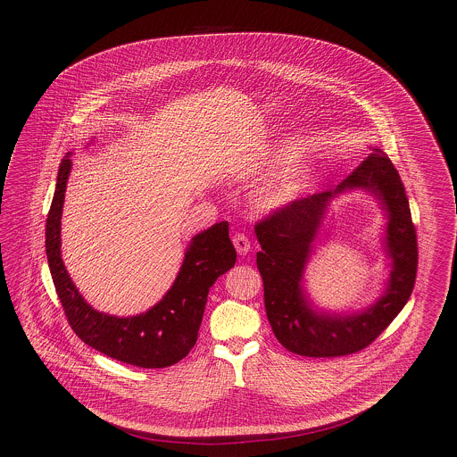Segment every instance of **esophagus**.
Here are the masks:
<instances>
[{
  "mask_svg": "<svg viewBox=\"0 0 457 457\" xmlns=\"http://www.w3.org/2000/svg\"><path fill=\"white\" fill-rule=\"evenodd\" d=\"M233 245L239 255H246L250 252V239L246 238L243 233H237L233 237Z\"/></svg>",
  "mask_w": 457,
  "mask_h": 457,
  "instance_id": "obj_1",
  "label": "esophagus"
}]
</instances>
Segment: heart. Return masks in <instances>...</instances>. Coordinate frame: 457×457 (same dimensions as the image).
<instances>
[{
	"mask_svg": "<svg viewBox=\"0 0 457 457\" xmlns=\"http://www.w3.org/2000/svg\"><path fill=\"white\" fill-rule=\"evenodd\" d=\"M287 161V155L276 154L270 155L263 164L276 168ZM313 187V176L304 168H287L270 181H267L259 190L253 192L250 198V207L262 216L274 214L291 207L302 196L306 195Z\"/></svg>",
	"mask_w": 457,
	"mask_h": 457,
	"instance_id": "heart-1",
	"label": "heart"
}]
</instances>
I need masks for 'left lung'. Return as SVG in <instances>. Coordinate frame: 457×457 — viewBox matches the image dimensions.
Here are the masks:
<instances>
[{
    "instance_id": "8db88e82",
    "label": "left lung",
    "mask_w": 457,
    "mask_h": 457,
    "mask_svg": "<svg viewBox=\"0 0 457 457\" xmlns=\"http://www.w3.org/2000/svg\"><path fill=\"white\" fill-rule=\"evenodd\" d=\"M361 189L373 195L388 220L383 249L392 270L383 295L356 312L317 307L303 286V270L314 253L329 202ZM262 250L257 267L270 327L284 348L312 358H332L367 348L408 303L413 291L418 246L410 202L387 154L373 147L332 192L315 194L274 212L255 226Z\"/></svg>"
}]
</instances>
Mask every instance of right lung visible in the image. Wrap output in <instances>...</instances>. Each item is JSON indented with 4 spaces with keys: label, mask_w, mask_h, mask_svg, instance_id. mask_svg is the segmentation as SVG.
<instances>
[{
    "label": "right lung",
    "mask_w": 457,
    "mask_h": 457,
    "mask_svg": "<svg viewBox=\"0 0 457 457\" xmlns=\"http://www.w3.org/2000/svg\"><path fill=\"white\" fill-rule=\"evenodd\" d=\"M71 155L66 154L60 164L46 219V255L66 319L86 345L109 358L142 369L171 367L195 346L209 289L237 262L229 224L216 222L190 239L173 286L147 312L131 317L99 312L80 295L62 259V214Z\"/></svg>",
    "instance_id": "1"
}]
</instances>
